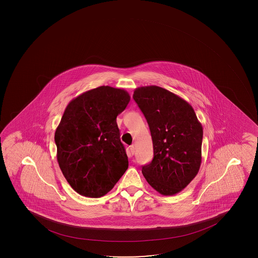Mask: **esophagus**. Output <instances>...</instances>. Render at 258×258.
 Here are the masks:
<instances>
[{
    "mask_svg": "<svg viewBox=\"0 0 258 258\" xmlns=\"http://www.w3.org/2000/svg\"><path fill=\"white\" fill-rule=\"evenodd\" d=\"M129 149H130L131 154L134 155V153H135V146L134 145H131Z\"/></svg>",
    "mask_w": 258,
    "mask_h": 258,
    "instance_id": "34e87169",
    "label": "esophagus"
}]
</instances>
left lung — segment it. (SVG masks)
Instances as JSON below:
<instances>
[{
	"label": "left lung",
	"instance_id": "left-lung-1",
	"mask_svg": "<svg viewBox=\"0 0 258 258\" xmlns=\"http://www.w3.org/2000/svg\"><path fill=\"white\" fill-rule=\"evenodd\" d=\"M134 101L151 131L154 157L142 166L151 187L163 196L181 192L198 174L203 128L192 106L161 87H140Z\"/></svg>",
	"mask_w": 258,
	"mask_h": 258
}]
</instances>
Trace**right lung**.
<instances>
[{
  "instance_id": "right-lung-1",
  "label": "right lung",
  "mask_w": 258,
  "mask_h": 258,
  "mask_svg": "<svg viewBox=\"0 0 258 258\" xmlns=\"http://www.w3.org/2000/svg\"><path fill=\"white\" fill-rule=\"evenodd\" d=\"M124 89L101 86L73 99L55 132L62 175L81 196L99 198L128 168L116 118L130 101Z\"/></svg>"
}]
</instances>
